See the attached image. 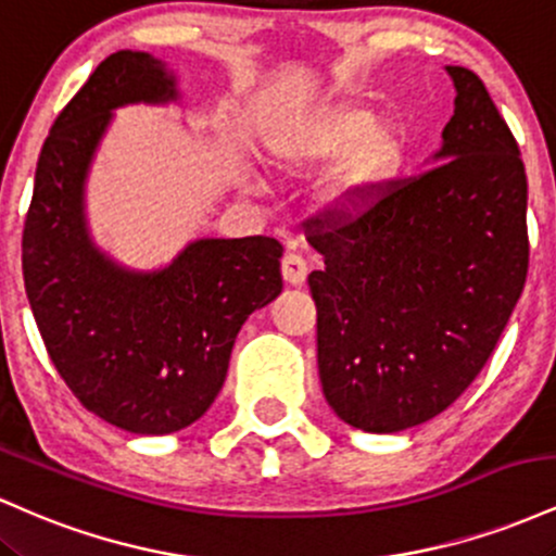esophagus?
<instances>
[{
  "mask_svg": "<svg viewBox=\"0 0 556 556\" xmlns=\"http://www.w3.org/2000/svg\"><path fill=\"white\" fill-rule=\"evenodd\" d=\"M282 277L287 285H303L305 277H308V261L300 253H287L282 258Z\"/></svg>",
  "mask_w": 556,
  "mask_h": 556,
  "instance_id": "obj_1",
  "label": "esophagus"
}]
</instances>
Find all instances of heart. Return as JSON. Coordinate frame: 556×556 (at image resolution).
<instances>
[{
    "mask_svg": "<svg viewBox=\"0 0 556 556\" xmlns=\"http://www.w3.org/2000/svg\"><path fill=\"white\" fill-rule=\"evenodd\" d=\"M274 167L290 177H314L337 167L327 203L337 214H361L371 206L405 164V143L392 127L376 125L361 106H324L271 143Z\"/></svg>",
    "mask_w": 556,
    "mask_h": 556,
    "instance_id": "b5f03b06",
    "label": "heart"
}]
</instances>
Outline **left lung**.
<instances>
[{"label": "left lung", "instance_id": "1", "mask_svg": "<svg viewBox=\"0 0 556 556\" xmlns=\"http://www.w3.org/2000/svg\"><path fill=\"white\" fill-rule=\"evenodd\" d=\"M442 149L355 219H311L318 379L344 424L394 433L446 410L486 366L528 274L520 149L473 70L446 65Z\"/></svg>", "mask_w": 556, "mask_h": 556}]
</instances>
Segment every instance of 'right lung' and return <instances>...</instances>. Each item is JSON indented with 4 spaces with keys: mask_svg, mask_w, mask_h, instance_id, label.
<instances>
[{
    "mask_svg": "<svg viewBox=\"0 0 556 556\" xmlns=\"http://www.w3.org/2000/svg\"><path fill=\"white\" fill-rule=\"evenodd\" d=\"M177 99L159 56H106L43 140L23 229L25 292L56 371L88 410L146 437L212 407L240 327L282 292V245L264 235L198 238L151 271L93 242L86 182L114 110Z\"/></svg>",
    "mask_w": 556,
    "mask_h": 556,
    "instance_id": "right-lung-1",
    "label": "right lung"
}]
</instances>
